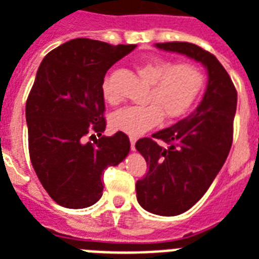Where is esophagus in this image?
Returning <instances> with one entry per match:
<instances>
[{
    "mask_svg": "<svg viewBox=\"0 0 259 259\" xmlns=\"http://www.w3.org/2000/svg\"><path fill=\"white\" fill-rule=\"evenodd\" d=\"M130 142H131V149H132V150H135V143H137V138L131 137V138H130Z\"/></svg>",
    "mask_w": 259,
    "mask_h": 259,
    "instance_id": "1",
    "label": "esophagus"
}]
</instances>
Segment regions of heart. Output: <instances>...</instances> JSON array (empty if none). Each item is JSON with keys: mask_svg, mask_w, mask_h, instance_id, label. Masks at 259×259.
<instances>
[{"mask_svg": "<svg viewBox=\"0 0 259 259\" xmlns=\"http://www.w3.org/2000/svg\"><path fill=\"white\" fill-rule=\"evenodd\" d=\"M138 73L150 83L146 106H128L110 116L113 130L131 137L143 135L158 125L162 117L176 120L195 104L205 84V72L194 63L172 64L164 58H151L135 65ZM105 100L114 102L108 81L102 85Z\"/></svg>", "mask_w": 259, "mask_h": 259, "instance_id": "heart-1", "label": "heart"}]
</instances>
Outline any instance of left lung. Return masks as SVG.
<instances>
[{"label": "left lung", "mask_w": 259, "mask_h": 259, "mask_svg": "<svg viewBox=\"0 0 259 259\" xmlns=\"http://www.w3.org/2000/svg\"><path fill=\"white\" fill-rule=\"evenodd\" d=\"M157 48L194 58L209 75L201 104L188 117L135 145L149 166L137 182L138 202L145 210L169 217L195 205L223 168L232 146L238 93L219 60L198 45L165 42Z\"/></svg>", "instance_id": "obj_1"}]
</instances>
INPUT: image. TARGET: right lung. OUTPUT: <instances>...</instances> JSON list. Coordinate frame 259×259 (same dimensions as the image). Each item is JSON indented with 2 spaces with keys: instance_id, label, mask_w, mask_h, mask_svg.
<instances>
[{
  "instance_id": "add662e5",
  "label": "right lung",
  "mask_w": 259,
  "mask_h": 259,
  "mask_svg": "<svg viewBox=\"0 0 259 259\" xmlns=\"http://www.w3.org/2000/svg\"><path fill=\"white\" fill-rule=\"evenodd\" d=\"M135 48L76 38L40 63L26 104L28 151L39 182L60 206L83 209L100 201L104 170L130 153L124 132L102 135V84L109 68Z\"/></svg>"
}]
</instances>
